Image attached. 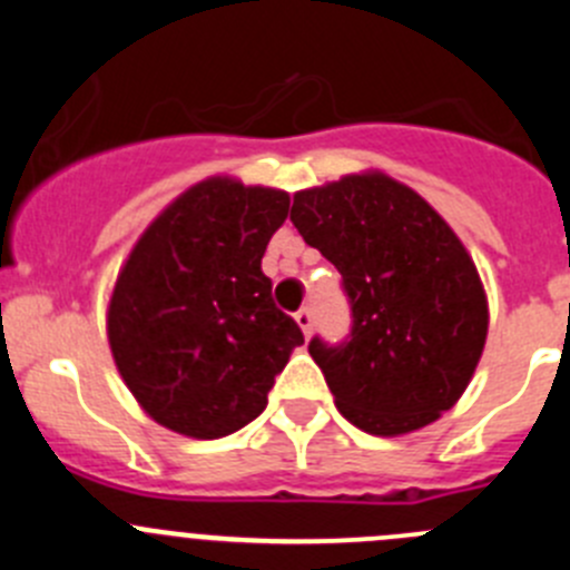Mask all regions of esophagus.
<instances>
[{"label": "esophagus", "instance_id": "obj_1", "mask_svg": "<svg viewBox=\"0 0 570 570\" xmlns=\"http://www.w3.org/2000/svg\"><path fill=\"white\" fill-rule=\"evenodd\" d=\"M296 325L302 328V334L311 336V331H314V311H311V308L296 311Z\"/></svg>", "mask_w": 570, "mask_h": 570}]
</instances>
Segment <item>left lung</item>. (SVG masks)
Wrapping results in <instances>:
<instances>
[{"mask_svg":"<svg viewBox=\"0 0 570 570\" xmlns=\"http://www.w3.org/2000/svg\"><path fill=\"white\" fill-rule=\"evenodd\" d=\"M291 223L334 262L354 328L311 340L340 414L374 436L431 425L465 394L488 336V296L460 236L382 170L296 190Z\"/></svg>","mask_w":570,"mask_h":570,"instance_id":"8db88e82","label":"left lung"}]
</instances>
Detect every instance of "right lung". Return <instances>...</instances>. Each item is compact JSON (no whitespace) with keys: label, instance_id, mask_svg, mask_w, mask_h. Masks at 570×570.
<instances>
[{"label":"right lung","instance_id":"1","mask_svg":"<svg viewBox=\"0 0 570 570\" xmlns=\"http://www.w3.org/2000/svg\"><path fill=\"white\" fill-rule=\"evenodd\" d=\"M291 196L208 176L142 230L108 302L116 371L174 434L219 440L265 411L302 331L271 299L262 256Z\"/></svg>","mask_w":570,"mask_h":570}]
</instances>
